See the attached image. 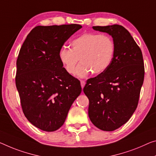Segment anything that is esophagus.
I'll return each mask as SVG.
<instances>
[{
	"mask_svg": "<svg viewBox=\"0 0 156 156\" xmlns=\"http://www.w3.org/2000/svg\"><path fill=\"white\" fill-rule=\"evenodd\" d=\"M85 83H86V82L84 81H83V80L81 81V88H82V89L83 88V87H84Z\"/></svg>",
	"mask_w": 156,
	"mask_h": 156,
	"instance_id": "34e87169",
	"label": "esophagus"
}]
</instances>
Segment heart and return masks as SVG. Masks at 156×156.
<instances>
[{"mask_svg": "<svg viewBox=\"0 0 156 156\" xmlns=\"http://www.w3.org/2000/svg\"><path fill=\"white\" fill-rule=\"evenodd\" d=\"M72 48L63 47L58 52V58L67 73H75L79 59L80 65L76 75L83 77L91 72L100 75L106 71L113 61L114 42L107 35L86 33L80 35L71 42Z\"/></svg>", "mask_w": 156, "mask_h": 156, "instance_id": "b5f03b06", "label": "heart"}]
</instances>
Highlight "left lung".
Here are the masks:
<instances>
[{
	"instance_id": "left-lung-1",
	"label": "left lung",
	"mask_w": 156,
	"mask_h": 156,
	"mask_svg": "<svg viewBox=\"0 0 156 156\" xmlns=\"http://www.w3.org/2000/svg\"><path fill=\"white\" fill-rule=\"evenodd\" d=\"M93 28L111 35L116 50L109 68L88 79L83 93L89 100L88 116L93 125L102 130L113 131L124 125L137 107L144 78L143 56L123 26Z\"/></svg>"
}]
</instances>
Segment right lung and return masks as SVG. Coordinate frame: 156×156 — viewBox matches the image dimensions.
I'll return each instance as SVG.
<instances>
[{"mask_svg":"<svg viewBox=\"0 0 156 156\" xmlns=\"http://www.w3.org/2000/svg\"><path fill=\"white\" fill-rule=\"evenodd\" d=\"M81 28L79 24L38 26L21 47L16 86L26 119L42 130L61 128L81 92L80 81L67 73L58 58L64 43Z\"/></svg>","mask_w":156,"mask_h":156,"instance_id":"1","label":"right lung"}]
</instances>
